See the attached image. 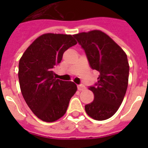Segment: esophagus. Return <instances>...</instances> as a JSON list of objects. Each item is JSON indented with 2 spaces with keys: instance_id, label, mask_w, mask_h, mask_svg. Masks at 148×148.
Masks as SVG:
<instances>
[{
  "instance_id": "1",
  "label": "esophagus",
  "mask_w": 148,
  "mask_h": 148,
  "mask_svg": "<svg viewBox=\"0 0 148 148\" xmlns=\"http://www.w3.org/2000/svg\"><path fill=\"white\" fill-rule=\"evenodd\" d=\"M77 88H78V90H84L85 89H86V86H84V85H82V84H80V85H78L77 86Z\"/></svg>"
}]
</instances>
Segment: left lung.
Returning <instances> with one entry per match:
<instances>
[{"instance_id":"8db88e82","label":"left lung","mask_w":148,"mask_h":148,"mask_svg":"<svg viewBox=\"0 0 148 148\" xmlns=\"http://www.w3.org/2000/svg\"><path fill=\"white\" fill-rule=\"evenodd\" d=\"M74 37L85 51L91 68L100 73L97 82L89 87L94 100L86 105V112L94 120H107L117 111L126 93L129 74L127 55L101 31L82 32Z\"/></svg>"}]
</instances>
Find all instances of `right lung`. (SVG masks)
<instances>
[{"instance_id":"1","label":"right lung","mask_w":148,"mask_h":148,"mask_svg":"<svg viewBox=\"0 0 148 148\" xmlns=\"http://www.w3.org/2000/svg\"><path fill=\"white\" fill-rule=\"evenodd\" d=\"M77 44L71 35L43 34L25 51L19 62L21 93L37 117L54 122L66 113L70 100L77 91L72 82L56 79L54 68L68 48Z\"/></svg>"}]
</instances>
